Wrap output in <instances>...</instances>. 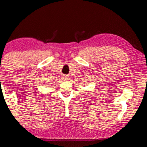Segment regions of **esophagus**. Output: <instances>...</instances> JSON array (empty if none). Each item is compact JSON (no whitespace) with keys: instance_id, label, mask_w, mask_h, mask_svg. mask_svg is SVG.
Here are the masks:
<instances>
[{"instance_id":"34e87169","label":"esophagus","mask_w":147,"mask_h":147,"mask_svg":"<svg viewBox=\"0 0 147 147\" xmlns=\"http://www.w3.org/2000/svg\"><path fill=\"white\" fill-rule=\"evenodd\" d=\"M64 80H66L67 78H64Z\"/></svg>"}]
</instances>
